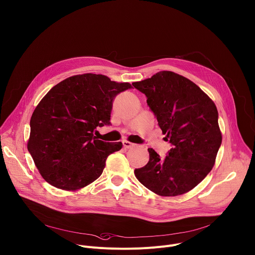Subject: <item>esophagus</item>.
<instances>
[{"mask_svg":"<svg viewBox=\"0 0 255 255\" xmlns=\"http://www.w3.org/2000/svg\"><path fill=\"white\" fill-rule=\"evenodd\" d=\"M123 146H124L125 148H132V147L135 146V144H134V143H131V142L127 141V140H124V141H123Z\"/></svg>","mask_w":255,"mask_h":255,"instance_id":"obj_1","label":"esophagus"}]
</instances>
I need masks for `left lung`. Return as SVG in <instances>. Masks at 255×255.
Segmentation results:
<instances>
[{"mask_svg":"<svg viewBox=\"0 0 255 255\" xmlns=\"http://www.w3.org/2000/svg\"><path fill=\"white\" fill-rule=\"evenodd\" d=\"M173 147L164 158L148 148L149 160L134 174L142 185L160 196L186 193L206 177L222 144L215 103L191 80L172 71L133 82Z\"/></svg>","mask_w":255,"mask_h":255,"instance_id":"left-lung-1","label":"left lung"}]
</instances>
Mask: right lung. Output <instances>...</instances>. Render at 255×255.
<instances>
[{
	"label": "right lung",
	"instance_id": "1",
	"mask_svg": "<svg viewBox=\"0 0 255 255\" xmlns=\"http://www.w3.org/2000/svg\"><path fill=\"white\" fill-rule=\"evenodd\" d=\"M131 87L86 73L61 81L42 98L31 116L27 149L45 181L75 191L102 175L107 157L123 145L100 140L94 132L110 124L114 99Z\"/></svg>",
	"mask_w": 255,
	"mask_h": 255
}]
</instances>
